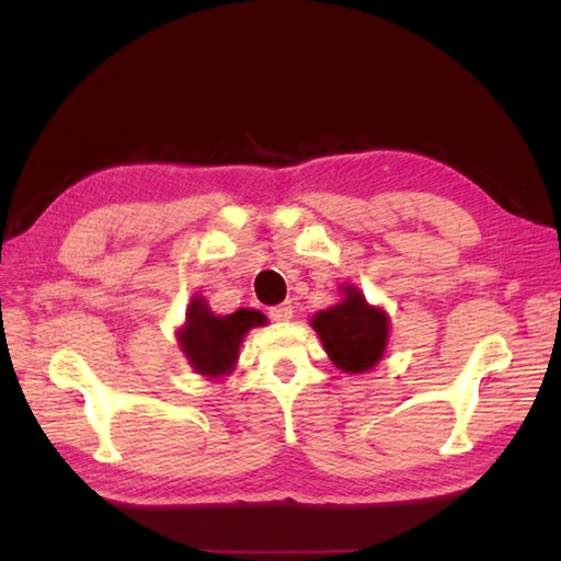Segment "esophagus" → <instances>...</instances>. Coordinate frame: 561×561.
Wrapping results in <instances>:
<instances>
[{
	"mask_svg": "<svg viewBox=\"0 0 561 561\" xmlns=\"http://www.w3.org/2000/svg\"><path fill=\"white\" fill-rule=\"evenodd\" d=\"M293 313H295V309H293L290 301H283V304H278V307H271V309H268V318L276 320V322L290 320Z\"/></svg>",
	"mask_w": 561,
	"mask_h": 561,
	"instance_id": "obj_1",
	"label": "esophagus"
}]
</instances>
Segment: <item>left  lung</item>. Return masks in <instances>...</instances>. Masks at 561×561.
Here are the masks:
<instances>
[{
    "mask_svg": "<svg viewBox=\"0 0 561 561\" xmlns=\"http://www.w3.org/2000/svg\"><path fill=\"white\" fill-rule=\"evenodd\" d=\"M311 325L320 334L330 360L348 375L371 369L383 355L388 318L383 311L371 309L355 287H346L344 304L320 311Z\"/></svg>",
    "mask_w": 561,
    "mask_h": 561,
    "instance_id": "8db88e82",
    "label": "left lung"
}]
</instances>
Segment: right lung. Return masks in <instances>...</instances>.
<instances>
[{
  "label": "right lung",
  "instance_id": "1",
  "mask_svg": "<svg viewBox=\"0 0 561 561\" xmlns=\"http://www.w3.org/2000/svg\"><path fill=\"white\" fill-rule=\"evenodd\" d=\"M264 316L260 311L239 309L231 316H213L208 304L196 297L186 311V325L180 332L182 351L192 360L194 369L201 375L219 377L231 371L239 346L250 328L264 325Z\"/></svg>",
  "mask_w": 561,
  "mask_h": 561
}]
</instances>
